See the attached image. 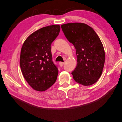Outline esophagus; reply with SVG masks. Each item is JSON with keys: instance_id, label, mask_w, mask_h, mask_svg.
Instances as JSON below:
<instances>
[{"instance_id": "esophagus-1", "label": "esophagus", "mask_w": 122, "mask_h": 122, "mask_svg": "<svg viewBox=\"0 0 122 122\" xmlns=\"http://www.w3.org/2000/svg\"><path fill=\"white\" fill-rule=\"evenodd\" d=\"M64 62H60L59 63V65H60V66H63V65H64Z\"/></svg>"}]
</instances>
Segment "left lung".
<instances>
[{"label": "left lung", "instance_id": "8db88e82", "mask_svg": "<svg viewBox=\"0 0 122 122\" xmlns=\"http://www.w3.org/2000/svg\"><path fill=\"white\" fill-rule=\"evenodd\" d=\"M61 27L76 50L77 66L71 73L73 79L84 86L93 84L100 78L105 62L100 38L92 28L84 23H67Z\"/></svg>", "mask_w": 122, "mask_h": 122}]
</instances>
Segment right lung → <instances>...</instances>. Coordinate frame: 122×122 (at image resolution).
<instances>
[{
  "label": "right lung",
  "mask_w": 122,
  "mask_h": 122,
  "mask_svg": "<svg viewBox=\"0 0 122 122\" xmlns=\"http://www.w3.org/2000/svg\"><path fill=\"white\" fill-rule=\"evenodd\" d=\"M61 27L52 25L34 32L22 46L20 66L28 84L36 91L46 90L56 81L58 69L53 63L51 45Z\"/></svg>",
  "instance_id": "right-lung-1"
}]
</instances>
